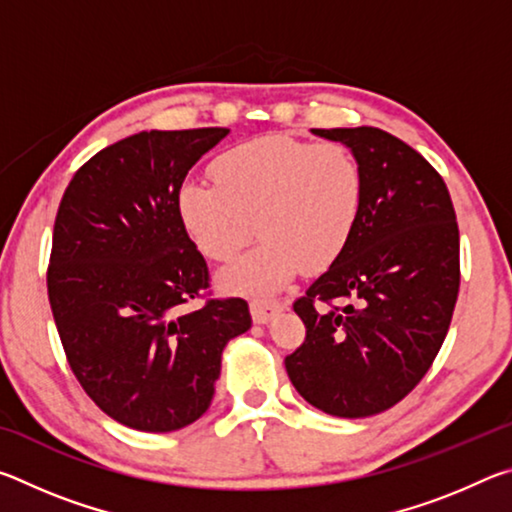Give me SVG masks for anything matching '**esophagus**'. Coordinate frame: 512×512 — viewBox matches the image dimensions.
I'll list each match as a JSON object with an SVG mask.
<instances>
[{"label": "esophagus", "instance_id": "34e87169", "mask_svg": "<svg viewBox=\"0 0 512 512\" xmlns=\"http://www.w3.org/2000/svg\"><path fill=\"white\" fill-rule=\"evenodd\" d=\"M282 302L280 300H271V298H253L250 300V314H253V320L259 325H264L271 320L277 311H282Z\"/></svg>", "mask_w": 512, "mask_h": 512}]
</instances>
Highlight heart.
<instances>
[{"instance_id":"obj_1","label":"heart","mask_w":512,"mask_h":512,"mask_svg":"<svg viewBox=\"0 0 512 512\" xmlns=\"http://www.w3.org/2000/svg\"><path fill=\"white\" fill-rule=\"evenodd\" d=\"M214 185L187 180L178 214L196 248L232 262L257 235L255 253L221 275L223 287L271 293L296 275L323 271L343 253L363 205V171L339 142L262 135L212 162Z\"/></svg>"}]
</instances>
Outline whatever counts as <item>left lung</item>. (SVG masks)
Wrapping results in <instances>:
<instances>
[{
	"mask_svg": "<svg viewBox=\"0 0 512 512\" xmlns=\"http://www.w3.org/2000/svg\"><path fill=\"white\" fill-rule=\"evenodd\" d=\"M363 171V205L332 266L293 311L307 336L284 366L305 400L368 418L404 400L443 345L461 287V241L440 173L381 128H314Z\"/></svg>",
	"mask_w": 512,
	"mask_h": 512,
	"instance_id": "1",
	"label": "left lung"
}]
</instances>
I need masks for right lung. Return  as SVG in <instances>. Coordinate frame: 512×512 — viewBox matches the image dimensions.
Masks as SVG:
<instances>
[{"mask_svg": "<svg viewBox=\"0 0 512 512\" xmlns=\"http://www.w3.org/2000/svg\"><path fill=\"white\" fill-rule=\"evenodd\" d=\"M228 128L137 133L74 173L58 205L47 293L69 368L112 420L164 433L201 418L225 343L253 323L210 287L178 214L187 171Z\"/></svg>", "mask_w": 512, "mask_h": 512, "instance_id": "obj_1", "label": "right lung"}]
</instances>
